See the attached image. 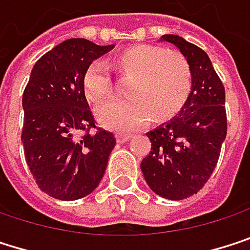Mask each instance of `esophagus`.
I'll list each match as a JSON object with an SVG mask.
<instances>
[{"mask_svg":"<svg viewBox=\"0 0 250 250\" xmlns=\"http://www.w3.org/2000/svg\"><path fill=\"white\" fill-rule=\"evenodd\" d=\"M129 138H131L129 134H116V141L121 143V144H122V143H126Z\"/></svg>","mask_w":250,"mask_h":250,"instance_id":"obj_1","label":"esophagus"}]
</instances>
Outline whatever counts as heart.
<instances>
[{
    "label": "heart",
    "instance_id": "heart-1",
    "mask_svg": "<svg viewBox=\"0 0 250 250\" xmlns=\"http://www.w3.org/2000/svg\"><path fill=\"white\" fill-rule=\"evenodd\" d=\"M125 85L128 100L102 106L97 121L116 131L134 129L146 124L165 122L178 115L190 94L192 77L187 60L173 51L151 45H135L112 60ZM83 91L88 102L99 106L112 97V80L102 62H91L83 75Z\"/></svg>",
    "mask_w": 250,
    "mask_h": 250
}]
</instances>
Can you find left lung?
<instances>
[{"label":"left lung","mask_w":250,"mask_h":250,"mask_svg":"<svg viewBox=\"0 0 250 250\" xmlns=\"http://www.w3.org/2000/svg\"><path fill=\"white\" fill-rule=\"evenodd\" d=\"M185 57L192 87L178 116L147 132L151 151L141 162L147 185L162 198L181 201L212 175L227 135L226 91L208 55L178 35H163Z\"/></svg>","instance_id":"1"}]
</instances>
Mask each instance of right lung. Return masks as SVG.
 <instances>
[{"label":"right lung","mask_w":250,"mask_h":250,"mask_svg":"<svg viewBox=\"0 0 250 250\" xmlns=\"http://www.w3.org/2000/svg\"><path fill=\"white\" fill-rule=\"evenodd\" d=\"M113 48L83 38L68 39L46 52L30 72L23 93L21 143L38 187L52 198L87 196L104 175L116 140L100 128L90 132L96 125L83 91V75Z\"/></svg>","instance_id":"1"}]
</instances>
